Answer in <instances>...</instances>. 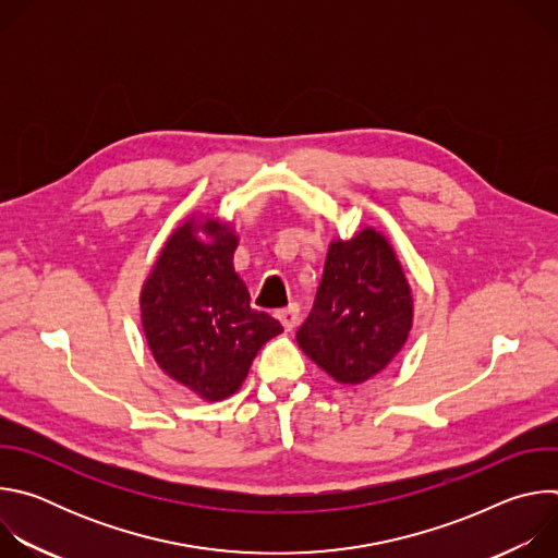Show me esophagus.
I'll use <instances>...</instances> for the list:
<instances>
[{"label":"esophagus","mask_w":558,"mask_h":558,"mask_svg":"<svg viewBox=\"0 0 558 558\" xmlns=\"http://www.w3.org/2000/svg\"><path fill=\"white\" fill-rule=\"evenodd\" d=\"M276 317L280 320V325H282L284 331H293V327H295V323H298V304H289L287 308H280V311L276 313Z\"/></svg>","instance_id":"esophagus-1"}]
</instances>
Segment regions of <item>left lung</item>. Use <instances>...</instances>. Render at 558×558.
I'll return each mask as SVG.
<instances>
[{
	"label": "left lung",
	"instance_id": "obj_1",
	"mask_svg": "<svg viewBox=\"0 0 558 558\" xmlns=\"http://www.w3.org/2000/svg\"><path fill=\"white\" fill-rule=\"evenodd\" d=\"M413 315V289L390 241L362 227L349 241H331L313 311L295 340L338 384L355 386L404 349Z\"/></svg>",
	"mask_w": 558,
	"mask_h": 558
}]
</instances>
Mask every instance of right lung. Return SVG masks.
I'll list each match as a JSON object with an SVG mask.
<instances>
[{"label":"right lung","mask_w":558,"mask_h":558,"mask_svg":"<svg viewBox=\"0 0 558 558\" xmlns=\"http://www.w3.org/2000/svg\"><path fill=\"white\" fill-rule=\"evenodd\" d=\"M238 231L214 214H190L158 250L141 284V327L154 362L203 402L243 386L256 353L282 333L250 306L233 269Z\"/></svg>","instance_id":"right-lung-1"}]
</instances>
